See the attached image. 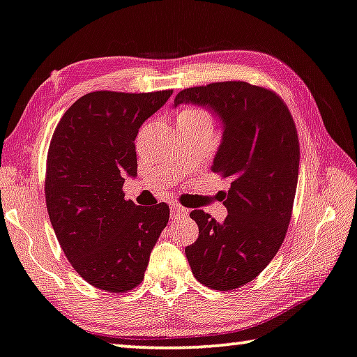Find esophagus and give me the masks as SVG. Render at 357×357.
<instances>
[{"instance_id":"1","label":"esophagus","mask_w":357,"mask_h":357,"mask_svg":"<svg viewBox=\"0 0 357 357\" xmlns=\"http://www.w3.org/2000/svg\"><path fill=\"white\" fill-rule=\"evenodd\" d=\"M172 218L174 220V218H179V216H185L188 215V210L185 208H183V206H179V205H172Z\"/></svg>"}]
</instances>
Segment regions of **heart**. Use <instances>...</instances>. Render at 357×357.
<instances>
[{
	"label": "heart",
	"mask_w": 357,
	"mask_h": 357,
	"mask_svg": "<svg viewBox=\"0 0 357 357\" xmlns=\"http://www.w3.org/2000/svg\"><path fill=\"white\" fill-rule=\"evenodd\" d=\"M185 121H206V123H211V116L208 112L200 107H185L179 112L178 123H185Z\"/></svg>",
	"instance_id": "1"
}]
</instances>
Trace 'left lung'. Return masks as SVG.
Wrapping results in <instances>:
<instances>
[{
  "instance_id": "1",
  "label": "left lung",
  "mask_w": 357,
  "mask_h": 357,
  "mask_svg": "<svg viewBox=\"0 0 357 357\" xmlns=\"http://www.w3.org/2000/svg\"><path fill=\"white\" fill-rule=\"evenodd\" d=\"M208 109L222 125L211 172L231 181L222 194L227 216L218 222L204 210L190 218L199 238L185 247L195 279L213 290L248 284L284 242L300 167L295 121L278 94L247 82H221L179 91L174 107Z\"/></svg>"
}]
</instances>
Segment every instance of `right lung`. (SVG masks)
<instances>
[{
  "instance_id": "right-lung-1",
  "label": "right lung",
  "mask_w": 357,
  "mask_h": 357,
  "mask_svg": "<svg viewBox=\"0 0 357 357\" xmlns=\"http://www.w3.org/2000/svg\"><path fill=\"white\" fill-rule=\"evenodd\" d=\"M172 94V89L84 94L52 135L45 181L47 215L73 269L96 289L123 294L139 285L168 225L167 204L139 206L125 200L123 184L137 174V131Z\"/></svg>"
}]
</instances>
